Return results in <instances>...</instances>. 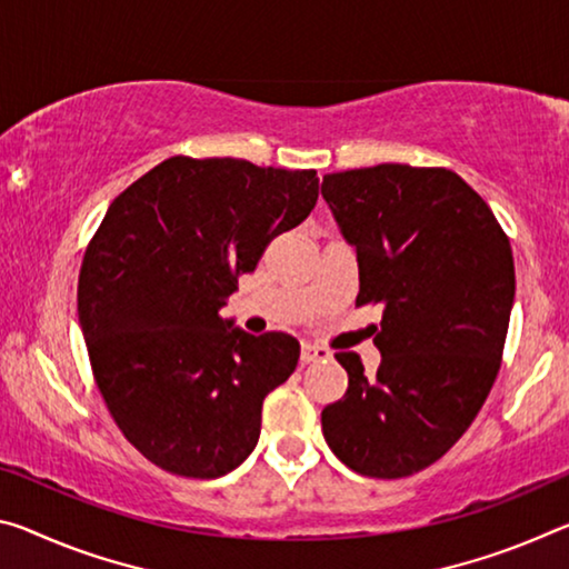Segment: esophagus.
I'll return each mask as SVG.
<instances>
[{
    "instance_id": "34e87169",
    "label": "esophagus",
    "mask_w": 569,
    "mask_h": 569,
    "mask_svg": "<svg viewBox=\"0 0 569 569\" xmlns=\"http://www.w3.org/2000/svg\"><path fill=\"white\" fill-rule=\"evenodd\" d=\"M327 359H331V351L327 347H319V345H303L301 347V365L327 362Z\"/></svg>"
}]
</instances>
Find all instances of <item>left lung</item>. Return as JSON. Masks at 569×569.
Returning <instances> with one entry per match:
<instances>
[{"label":"left lung","mask_w":569,"mask_h":569,"mask_svg":"<svg viewBox=\"0 0 569 569\" xmlns=\"http://www.w3.org/2000/svg\"><path fill=\"white\" fill-rule=\"evenodd\" d=\"M321 197L355 248L357 303H382V362L367 375L339 351L349 387L323 408V438L362 476L418 473L463 436L499 375L517 291L509 238L450 169H349L323 177Z\"/></svg>","instance_id":"left-lung-1"}]
</instances>
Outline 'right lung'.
I'll use <instances>...</instances> for the list:
<instances>
[{"mask_svg": "<svg viewBox=\"0 0 569 569\" xmlns=\"http://www.w3.org/2000/svg\"><path fill=\"white\" fill-rule=\"evenodd\" d=\"M317 200L313 169L171 157L108 207L80 268L78 319L108 412L151 463L218 479L252 453L266 395L301 347L283 331L252 337L220 309Z\"/></svg>", "mask_w": 569, "mask_h": 569, "instance_id": "1", "label": "right lung"}]
</instances>
